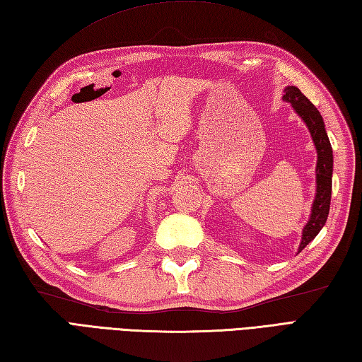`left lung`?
I'll use <instances>...</instances> for the list:
<instances>
[{"label":"left lung","mask_w":362,"mask_h":362,"mask_svg":"<svg viewBox=\"0 0 362 362\" xmlns=\"http://www.w3.org/2000/svg\"><path fill=\"white\" fill-rule=\"evenodd\" d=\"M283 99L292 105L300 118L308 127L313 136L314 146L317 151V166H316V197H314L311 216L306 222L302 233V243L298 245V252H302L317 233L325 226L329 201H332V175H333V149L329 144L324 119H322L319 110L297 87L289 86L284 88Z\"/></svg>","instance_id":"obj_1"}]
</instances>
